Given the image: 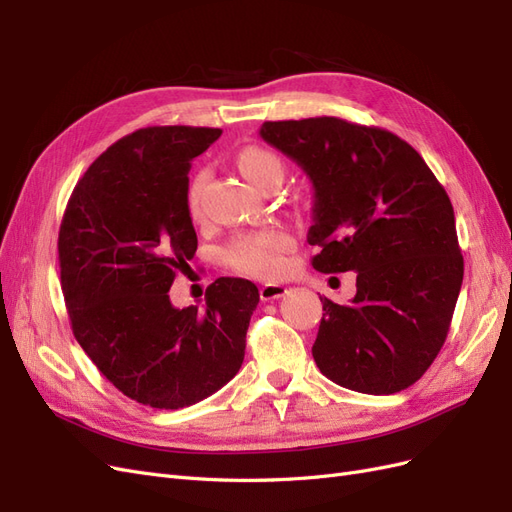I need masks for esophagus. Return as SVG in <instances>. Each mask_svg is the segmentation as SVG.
Returning a JSON list of instances; mask_svg holds the SVG:
<instances>
[{
  "mask_svg": "<svg viewBox=\"0 0 512 512\" xmlns=\"http://www.w3.org/2000/svg\"><path fill=\"white\" fill-rule=\"evenodd\" d=\"M258 292H260L262 301H273V299H282L288 292V288L284 284H265V286H260Z\"/></svg>",
  "mask_w": 512,
  "mask_h": 512,
  "instance_id": "obj_1",
  "label": "esophagus"
}]
</instances>
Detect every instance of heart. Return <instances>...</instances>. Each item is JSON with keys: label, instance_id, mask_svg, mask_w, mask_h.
<instances>
[{"label": "heart", "instance_id": "obj_1", "mask_svg": "<svg viewBox=\"0 0 512 512\" xmlns=\"http://www.w3.org/2000/svg\"><path fill=\"white\" fill-rule=\"evenodd\" d=\"M237 166L241 175L256 188H265L271 181L284 179V164L273 151L262 147H245L239 151ZM207 183V170L190 181L188 188V209L192 218L200 215V196ZM292 247V235L282 226H269L252 232H243L232 241L224 258L232 269L258 277H273L284 267V254Z\"/></svg>", "mask_w": 512, "mask_h": 512}]
</instances>
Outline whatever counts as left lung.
Segmentation results:
<instances>
[{
  "label": "left lung",
  "mask_w": 512,
  "mask_h": 512,
  "mask_svg": "<svg viewBox=\"0 0 512 512\" xmlns=\"http://www.w3.org/2000/svg\"><path fill=\"white\" fill-rule=\"evenodd\" d=\"M260 136L312 181L314 269L356 273L350 305L320 297L316 365L356 393L408 389L438 356L463 282L451 198L393 132L312 117L265 121Z\"/></svg>",
  "instance_id": "obj_1"
}]
</instances>
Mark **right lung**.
Here are the masks:
<instances>
[{"instance_id": "add662e5", "label": "right lung", "mask_w": 512, "mask_h": 512, "mask_svg": "<svg viewBox=\"0 0 512 512\" xmlns=\"http://www.w3.org/2000/svg\"><path fill=\"white\" fill-rule=\"evenodd\" d=\"M220 128L156 126L108 147L76 183L59 228L61 290L72 333L108 382L143 406L198 404L237 376L260 301L220 277L205 307H175L168 290L198 239L188 209L190 162Z\"/></svg>"}]
</instances>
